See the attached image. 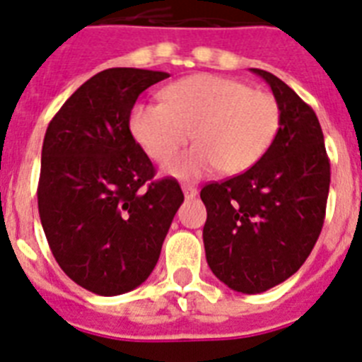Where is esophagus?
I'll list each match as a JSON object with an SVG mask.
<instances>
[{"mask_svg":"<svg viewBox=\"0 0 362 362\" xmlns=\"http://www.w3.org/2000/svg\"><path fill=\"white\" fill-rule=\"evenodd\" d=\"M182 191H184L185 199H193V197H197V194H199V189H197L194 185L184 184V185H182Z\"/></svg>","mask_w":362,"mask_h":362,"instance_id":"1","label":"esophagus"}]
</instances>
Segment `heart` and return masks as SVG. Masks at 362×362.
<instances>
[{"label":"heart","mask_w":362,"mask_h":362,"mask_svg":"<svg viewBox=\"0 0 362 362\" xmlns=\"http://www.w3.org/2000/svg\"><path fill=\"white\" fill-rule=\"evenodd\" d=\"M163 103H136L129 127L147 156L165 162L190 139L193 150L165 163L178 178H200L218 168L240 175L260 162L281 127L273 94L216 74H193L162 90Z\"/></svg>","instance_id":"1"}]
</instances>
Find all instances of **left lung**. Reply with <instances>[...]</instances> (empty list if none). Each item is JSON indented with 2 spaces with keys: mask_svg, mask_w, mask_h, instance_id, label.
Listing matches in <instances>:
<instances>
[{
  "mask_svg": "<svg viewBox=\"0 0 362 362\" xmlns=\"http://www.w3.org/2000/svg\"><path fill=\"white\" fill-rule=\"evenodd\" d=\"M251 71L279 102V133L253 168L200 191L207 264L218 281L247 295L298 272L325 224L329 191V160L313 109L272 72Z\"/></svg>",
  "mask_w": 362,
  "mask_h": 362,
  "instance_id": "obj_1",
  "label": "left lung"
}]
</instances>
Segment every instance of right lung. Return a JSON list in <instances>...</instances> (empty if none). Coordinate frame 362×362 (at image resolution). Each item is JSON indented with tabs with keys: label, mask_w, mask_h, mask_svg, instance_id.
Returning a JSON list of instances; mask_svg holds the SVG:
<instances>
[{
	"label": "right lung",
	"mask_w": 362,
	"mask_h": 362,
	"mask_svg": "<svg viewBox=\"0 0 362 362\" xmlns=\"http://www.w3.org/2000/svg\"><path fill=\"white\" fill-rule=\"evenodd\" d=\"M168 72L115 67L62 105L43 138L37 209L50 251L78 286L103 297L146 281L184 202L131 134L138 96Z\"/></svg>",
	"instance_id": "add662e5"
}]
</instances>
